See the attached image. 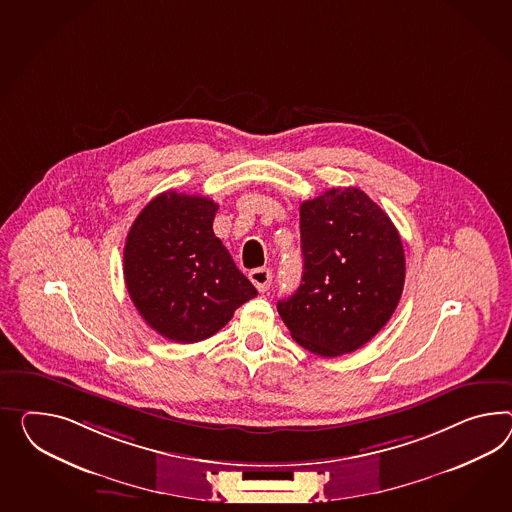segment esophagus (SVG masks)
I'll use <instances>...</instances> for the list:
<instances>
[{"label":"esophagus","instance_id":"1","mask_svg":"<svg viewBox=\"0 0 512 512\" xmlns=\"http://www.w3.org/2000/svg\"><path fill=\"white\" fill-rule=\"evenodd\" d=\"M250 282L256 286L258 291H267L269 286H271V282H273V273H271V269H267V267H258V269H252L249 273Z\"/></svg>","mask_w":512,"mask_h":512}]
</instances>
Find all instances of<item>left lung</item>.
<instances>
[{"instance_id":"8db88e82","label":"left lung","mask_w":512,"mask_h":512,"mask_svg":"<svg viewBox=\"0 0 512 512\" xmlns=\"http://www.w3.org/2000/svg\"><path fill=\"white\" fill-rule=\"evenodd\" d=\"M301 286L276 304L291 338L334 358L366 345L395 312L405 250L392 219L356 187L301 204Z\"/></svg>"}]
</instances>
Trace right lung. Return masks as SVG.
I'll use <instances>...</instances> for the list:
<instances>
[{"instance_id":"right-lung-1","label":"right lung","mask_w":512,"mask_h":512,"mask_svg":"<svg viewBox=\"0 0 512 512\" xmlns=\"http://www.w3.org/2000/svg\"><path fill=\"white\" fill-rule=\"evenodd\" d=\"M217 210L211 198L165 191L126 237V288L146 325L167 340H206L258 295L213 234Z\"/></svg>"}]
</instances>
